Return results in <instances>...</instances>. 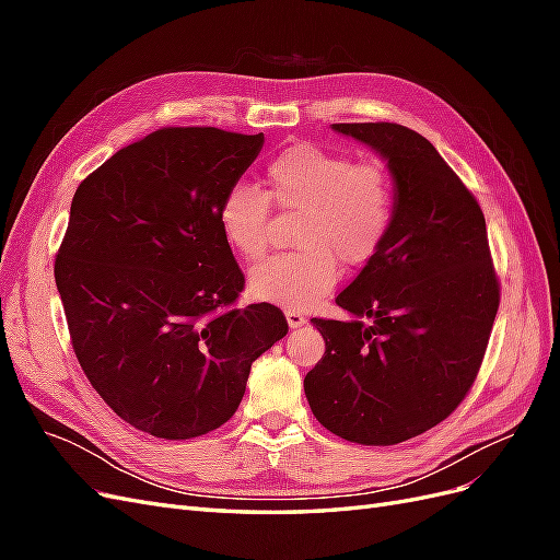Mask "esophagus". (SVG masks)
Masks as SVG:
<instances>
[{
    "label": "esophagus",
    "mask_w": 560,
    "mask_h": 560,
    "mask_svg": "<svg viewBox=\"0 0 560 560\" xmlns=\"http://www.w3.org/2000/svg\"><path fill=\"white\" fill-rule=\"evenodd\" d=\"M284 315H287V322H290V327H292V329H296V327H301V325H306V315H303L301 311L287 308V311H284Z\"/></svg>",
    "instance_id": "obj_1"
}]
</instances>
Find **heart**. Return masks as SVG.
<instances>
[{
	"instance_id": "obj_1",
	"label": "heart",
	"mask_w": 560,
	"mask_h": 560,
	"mask_svg": "<svg viewBox=\"0 0 560 560\" xmlns=\"http://www.w3.org/2000/svg\"><path fill=\"white\" fill-rule=\"evenodd\" d=\"M273 205L299 214L294 245L249 276L252 294L284 308H311L338 280V261L360 268L383 249L397 214V184L381 161H358L346 151L311 142L282 149L268 161L264 189L238 182L217 208L226 245L243 259H259L268 247Z\"/></svg>"
}]
</instances>
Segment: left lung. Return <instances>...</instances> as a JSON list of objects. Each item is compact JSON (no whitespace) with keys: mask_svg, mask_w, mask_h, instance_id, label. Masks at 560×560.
Returning a JSON list of instances; mask_svg holds the SVG:
<instances>
[{"mask_svg":"<svg viewBox=\"0 0 560 560\" xmlns=\"http://www.w3.org/2000/svg\"><path fill=\"white\" fill-rule=\"evenodd\" d=\"M334 130L387 159L397 214L376 259L336 296L352 319L313 317L327 348L303 387L336 436L395 446L467 397L493 331L500 278L479 200L420 132L387 121Z\"/></svg>","mask_w":560,"mask_h":560,"instance_id":"obj_1","label":"left lung"}]
</instances>
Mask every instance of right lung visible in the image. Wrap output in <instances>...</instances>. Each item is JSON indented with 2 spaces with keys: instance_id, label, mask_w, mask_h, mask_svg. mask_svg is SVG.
I'll return each instance as SVG.
<instances>
[{
  "instance_id": "obj_1",
  "label": "right lung",
  "mask_w": 560,
  "mask_h": 560,
  "mask_svg": "<svg viewBox=\"0 0 560 560\" xmlns=\"http://www.w3.org/2000/svg\"><path fill=\"white\" fill-rule=\"evenodd\" d=\"M264 132L167 126L79 184L56 284L83 374L109 409L159 439L235 413L252 362L290 331L273 303L241 308L245 276L217 224Z\"/></svg>"
}]
</instances>
